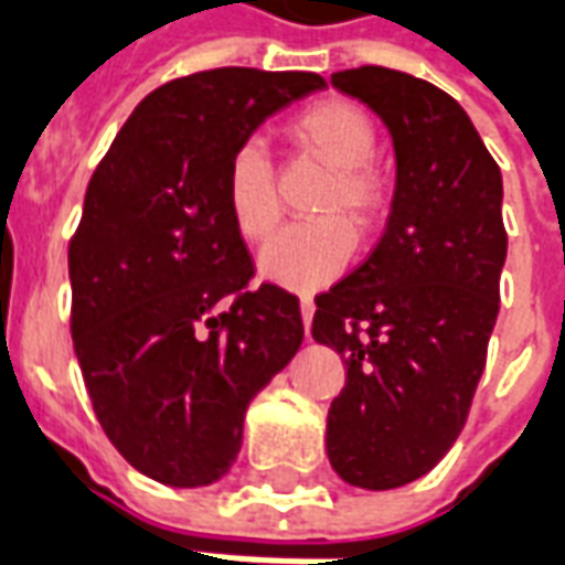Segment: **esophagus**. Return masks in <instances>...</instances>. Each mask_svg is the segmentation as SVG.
Here are the masks:
<instances>
[{
	"label": "esophagus",
	"instance_id": "1",
	"mask_svg": "<svg viewBox=\"0 0 565 565\" xmlns=\"http://www.w3.org/2000/svg\"><path fill=\"white\" fill-rule=\"evenodd\" d=\"M299 311H302V323H306V332H308V327H311V318H315V302H311L308 296H302V299H299Z\"/></svg>",
	"mask_w": 565,
	"mask_h": 565
}]
</instances>
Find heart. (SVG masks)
I'll return each instance as SVG.
<instances>
[{"label": "heart", "instance_id": "1", "mask_svg": "<svg viewBox=\"0 0 565 565\" xmlns=\"http://www.w3.org/2000/svg\"><path fill=\"white\" fill-rule=\"evenodd\" d=\"M294 145L330 169L311 214L275 235L259 254V271L290 290H320L354 257V230L369 235L391 209V181L375 162L379 124L366 108L348 99H323L290 120ZM223 202L235 233L245 242H266L281 221V199L269 153L259 141H242L223 169Z\"/></svg>", "mask_w": 565, "mask_h": 565}]
</instances>
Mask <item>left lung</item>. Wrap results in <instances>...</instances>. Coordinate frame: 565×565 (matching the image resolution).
<instances>
[{"mask_svg": "<svg viewBox=\"0 0 565 565\" xmlns=\"http://www.w3.org/2000/svg\"><path fill=\"white\" fill-rule=\"evenodd\" d=\"M391 129L396 190L375 250L320 294L311 335L348 366L327 454L363 490L412 484L460 436L509 250L502 174L457 99L396 68L335 72Z\"/></svg>", "mask_w": 565, "mask_h": 565, "instance_id": "obj_1", "label": "left lung"}]
</instances>
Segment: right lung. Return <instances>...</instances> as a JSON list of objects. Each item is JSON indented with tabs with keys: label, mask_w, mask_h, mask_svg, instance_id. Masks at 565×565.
<instances>
[{
	"label": "right lung",
	"mask_w": 565,
	"mask_h": 565,
	"mask_svg": "<svg viewBox=\"0 0 565 565\" xmlns=\"http://www.w3.org/2000/svg\"><path fill=\"white\" fill-rule=\"evenodd\" d=\"M323 87L315 72L242 66L169 81L87 184L68 245L75 356L105 436L160 484L230 472L247 405L302 344L299 299L247 287L223 169L266 117Z\"/></svg>",
	"instance_id": "obj_1"
}]
</instances>
